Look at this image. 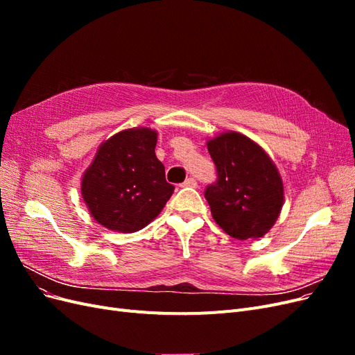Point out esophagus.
I'll return each instance as SVG.
<instances>
[{
  "label": "esophagus",
  "mask_w": 355,
  "mask_h": 355,
  "mask_svg": "<svg viewBox=\"0 0 355 355\" xmlns=\"http://www.w3.org/2000/svg\"><path fill=\"white\" fill-rule=\"evenodd\" d=\"M182 187H197V180L194 178H188Z\"/></svg>",
  "instance_id": "esophagus-1"
}]
</instances>
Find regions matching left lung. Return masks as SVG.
<instances>
[{"label":"left lung","mask_w":355,"mask_h":355,"mask_svg":"<svg viewBox=\"0 0 355 355\" xmlns=\"http://www.w3.org/2000/svg\"><path fill=\"white\" fill-rule=\"evenodd\" d=\"M218 179L204 191L211 216L232 239H259L283 207V182L263 149L240 133L207 144Z\"/></svg>","instance_id":"8db88e82"}]
</instances>
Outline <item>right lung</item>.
I'll use <instances>...</instances> for the list:
<instances>
[{
  "mask_svg": "<svg viewBox=\"0 0 355 355\" xmlns=\"http://www.w3.org/2000/svg\"><path fill=\"white\" fill-rule=\"evenodd\" d=\"M157 133L130 128L112 136L96 154L81 182L92 216L105 228L136 232L158 216L175 187L155 155Z\"/></svg>",
  "mask_w": 355,
  "mask_h": 355,
  "instance_id": "right-lung-1",
  "label": "right lung"
}]
</instances>
